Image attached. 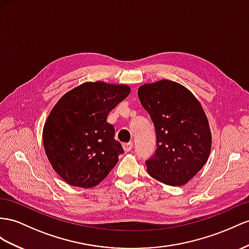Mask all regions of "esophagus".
Segmentation results:
<instances>
[{"instance_id": "1", "label": "esophagus", "mask_w": 249, "mask_h": 249, "mask_svg": "<svg viewBox=\"0 0 249 249\" xmlns=\"http://www.w3.org/2000/svg\"><path fill=\"white\" fill-rule=\"evenodd\" d=\"M123 148H124V150L126 152H128V151H130L133 148V144L132 143H124L123 144Z\"/></svg>"}]
</instances>
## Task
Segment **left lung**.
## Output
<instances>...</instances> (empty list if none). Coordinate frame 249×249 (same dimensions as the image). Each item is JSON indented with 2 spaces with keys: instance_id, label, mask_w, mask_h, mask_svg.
<instances>
[{
  "instance_id": "8db88e82",
  "label": "left lung",
  "mask_w": 249,
  "mask_h": 249,
  "mask_svg": "<svg viewBox=\"0 0 249 249\" xmlns=\"http://www.w3.org/2000/svg\"><path fill=\"white\" fill-rule=\"evenodd\" d=\"M157 135L155 155L145 162L148 174L164 184L181 186L199 173L212 149L205 112L186 87L161 80L139 88Z\"/></svg>"
}]
</instances>
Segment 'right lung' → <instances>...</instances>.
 <instances>
[{
    "label": "right lung",
    "mask_w": 249,
    "mask_h": 249,
    "mask_svg": "<svg viewBox=\"0 0 249 249\" xmlns=\"http://www.w3.org/2000/svg\"><path fill=\"white\" fill-rule=\"evenodd\" d=\"M129 93L127 85L87 82L64 94L50 111L43 129L44 149L69 185L93 187L116 166L124 149L114 140L107 116Z\"/></svg>",
    "instance_id": "obj_1"
}]
</instances>
